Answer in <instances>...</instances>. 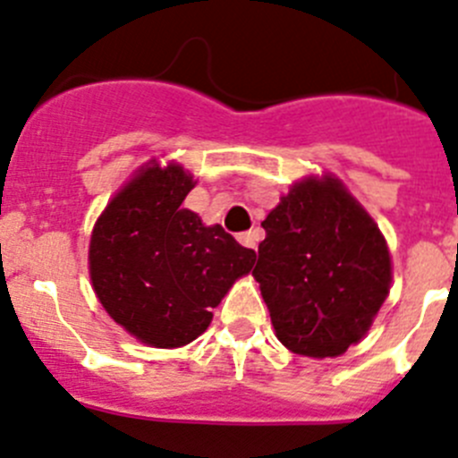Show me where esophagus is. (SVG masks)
Returning <instances> with one entry per match:
<instances>
[{
  "label": "esophagus",
  "instance_id": "34e87169",
  "mask_svg": "<svg viewBox=\"0 0 458 458\" xmlns=\"http://www.w3.org/2000/svg\"><path fill=\"white\" fill-rule=\"evenodd\" d=\"M238 242L245 247H250V250H257V242H259V232L254 229V232H242L238 233Z\"/></svg>",
  "mask_w": 458,
  "mask_h": 458
}]
</instances>
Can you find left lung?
<instances>
[{"mask_svg":"<svg viewBox=\"0 0 458 458\" xmlns=\"http://www.w3.org/2000/svg\"><path fill=\"white\" fill-rule=\"evenodd\" d=\"M254 279L291 352L341 356L370 329L391 291V254L341 179L306 177L261 222Z\"/></svg>","mask_w":458,"mask_h":458,"instance_id":"8db88e82","label":"left lung"}]
</instances>
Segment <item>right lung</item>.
Returning a JSON list of instances; mask_svg holds the SVG:
<instances>
[{
    "label": "right lung",
    "mask_w": 458,
    "mask_h": 458,
    "mask_svg": "<svg viewBox=\"0 0 458 458\" xmlns=\"http://www.w3.org/2000/svg\"><path fill=\"white\" fill-rule=\"evenodd\" d=\"M195 188L179 163L140 167L90 236V281L108 316L152 347H182L211 325L238 276L257 261L220 225L183 208Z\"/></svg>",
    "instance_id": "obj_1"
}]
</instances>
